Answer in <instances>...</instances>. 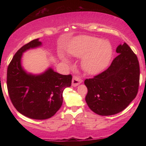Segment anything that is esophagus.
Segmentation results:
<instances>
[{
  "label": "esophagus",
  "mask_w": 146,
  "mask_h": 146,
  "mask_svg": "<svg viewBox=\"0 0 146 146\" xmlns=\"http://www.w3.org/2000/svg\"><path fill=\"white\" fill-rule=\"evenodd\" d=\"M82 82V80L80 78H78V76H73L72 79V83H71V85L73 87H76L78 85L80 84Z\"/></svg>",
  "instance_id": "34e87169"
}]
</instances>
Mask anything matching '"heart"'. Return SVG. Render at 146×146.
Listing matches in <instances>:
<instances>
[{"label":"heart","instance_id":"b5f03b06","mask_svg":"<svg viewBox=\"0 0 146 146\" xmlns=\"http://www.w3.org/2000/svg\"><path fill=\"white\" fill-rule=\"evenodd\" d=\"M70 53L76 57L82 58V67L86 73L95 75L108 66L111 57L112 47L107 40L90 36H80L75 40ZM64 60L68 58L63 56Z\"/></svg>","mask_w":146,"mask_h":146}]
</instances>
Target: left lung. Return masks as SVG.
I'll return each instance as SVG.
<instances>
[{"label": "left lung", "instance_id": "obj_1", "mask_svg": "<svg viewBox=\"0 0 146 146\" xmlns=\"http://www.w3.org/2000/svg\"><path fill=\"white\" fill-rule=\"evenodd\" d=\"M118 55L107 70L86 79V102L96 114L110 116L125 110L137 95L140 67L137 55L126 43L119 45Z\"/></svg>", "mask_w": 146, "mask_h": 146}]
</instances>
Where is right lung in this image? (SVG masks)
<instances>
[{
    "mask_svg": "<svg viewBox=\"0 0 146 146\" xmlns=\"http://www.w3.org/2000/svg\"><path fill=\"white\" fill-rule=\"evenodd\" d=\"M42 45L36 38L22 47L7 71V87L12 104L20 113L35 120L48 119L57 112L63 102V91L70 87L72 80L71 75H61L50 67L39 74L24 70L23 53Z\"/></svg>",
    "mask_w": 146,
    "mask_h": 146,
    "instance_id": "right-lung-1",
    "label": "right lung"
}]
</instances>
